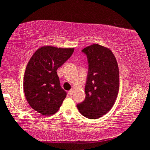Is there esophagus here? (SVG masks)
Listing matches in <instances>:
<instances>
[{"instance_id": "1", "label": "esophagus", "mask_w": 150, "mask_h": 150, "mask_svg": "<svg viewBox=\"0 0 150 150\" xmlns=\"http://www.w3.org/2000/svg\"><path fill=\"white\" fill-rule=\"evenodd\" d=\"M73 89H71V90H70L69 92H68V94H69V95H73Z\"/></svg>"}]
</instances>
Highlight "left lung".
<instances>
[{
    "instance_id": "1",
    "label": "left lung",
    "mask_w": 150,
    "mask_h": 150,
    "mask_svg": "<svg viewBox=\"0 0 150 150\" xmlns=\"http://www.w3.org/2000/svg\"><path fill=\"white\" fill-rule=\"evenodd\" d=\"M87 55L88 73L85 88V99L77 105L85 117L96 119L108 112L119 91L117 61L109 48L93 44L82 50Z\"/></svg>"
}]
</instances>
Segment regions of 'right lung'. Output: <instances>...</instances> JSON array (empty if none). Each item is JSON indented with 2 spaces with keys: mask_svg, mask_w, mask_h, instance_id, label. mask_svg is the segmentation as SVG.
<instances>
[{
  "mask_svg": "<svg viewBox=\"0 0 150 150\" xmlns=\"http://www.w3.org/2000/svg\"><path fill=\"white\" fill-rule=\"evenodd\" d=\"M74 48L44 45L28 63L23 87L30 106L44 116L54 115L62 106L66 92L61 87L57 70L71 56Z\"/></svg>",
  "mask_w": 150,
  "mask_h": 150,
  "instance_id": "add662e5",
  "label": "right lung"
}]
</instances>
